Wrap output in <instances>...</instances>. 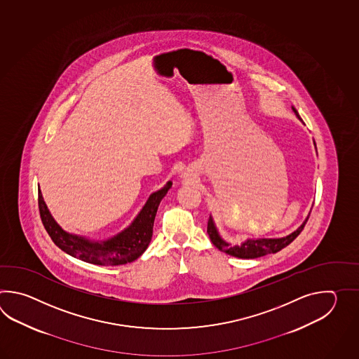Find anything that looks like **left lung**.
Listing matches in <instances>:
<instances>
[{
  "instance_id": "left-lung-1",
  "label": "left lung",
  "mask_w": 359,
  "mask_h": 359,
  "mask_svg": "<svg viewBox=\"0 0 359 359\" xmlns=\"http://www.w3.org/2000/svg\"><path fill=\"white\" fill-rule=\"evenodd\" d=\"M292 110L295 115L298 116L299 119L302 121L300 115H299L298 110L295 107H292ZM316 145V142H314ZM317 150V147H316ZM309 215L306 217L304 223L299 227L297 231H294L290 235L287 236L281 237V238H249L246 240L243 244L236 245V246H231V244L226 243L218 233V231L215 229V224H214L213 218L209 217V221H208V235L210 237V241L213 243L215 248H218L221 252L229 254L232 257H236V258H241V259H254V258H259L263 255H267V254H275V252L283 250V248H286L287 245L291 244L297 237L299 236V233L304 229L305 223L308 221Z\"/></svg>"
}]
</instances>
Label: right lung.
Wrapping results in <instances>:
<instances>
[{"mask_svg": "<svg viewBox=\"0 0 359 359\" xmlns=\"http://www.w3.org/2000/svg\"><path fill=\"white\" fill-rule=\"evenodd\" d=\"M170 187L172 182L169 181L163 189L151 194L130 227L105 241H91L86 237L68 233L61 229L48 212L39 190V214L47 233L62 252L91 264L121 266L137 259L147 249L153 237L154 221L158 206Z\"/></svg>", "mask_w": 359, "mask_h": 359, "instance_id": "add662e5", "label": "right lung"}]
</instances>
